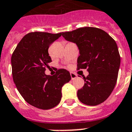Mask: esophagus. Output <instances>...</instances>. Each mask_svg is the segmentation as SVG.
Masks as SVG:
<instances>
[{
	"label": "esophagus",
	"mask_w": 132,
	"mask_h": 132,
	"mask_svg": "<svg viewBox=\"0 0 132 132\" xmlns=\"http://www.w3.org/2000/svg\"><path fill=\"white\" fill-rule=\"evenodd\" d=\"M70 77H71L72 79H75L77 77V75L76 74L73 73V72H70Z\"/></svg>",
	"instance_id": "esophagus-1"
}]
</instances>
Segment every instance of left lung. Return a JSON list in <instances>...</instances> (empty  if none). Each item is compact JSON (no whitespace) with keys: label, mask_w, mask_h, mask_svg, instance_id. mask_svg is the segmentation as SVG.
<instances>
[{"label":"left lung","mask_w":132,"mask_h":132,"mask_svg":"<svg viewBox=\"0 0 132 132\" xmlns=\"http://www.w3.org/2000/svg\"><path fill=\"white\" fill-rule=\"evenodd\" d=\"M68 42L76 44L79 55L77 69H85L84 86L77 91L79 100L94 106L108 98L117 84L121 57L118 46L109 34L95 27H82L62 33Z\"/></svg>","instance_id":"obj_1"}]
</instances>
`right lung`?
Segmentation results:
<instances>
[{
    "label": "right lung",
    "mask_w": 132,
    "mask_h": 132,
    "mask_svg": "<svg viewBox=\"0 0 132 132\" xmlns=\"http://www.w3.org/2000/svg\"><path fill=\"white\" fill-rule=\"evenodd\" d=\"M61 36L62 33H29L20 40L11 56L15 86L24 99L37 108L48 110L57 105L62 86L71 79L66 69H59L53 76L44 72L52 62L48 47Z\"/></svg>",
    "instance_id": "add662e5"
}]
</instances>
